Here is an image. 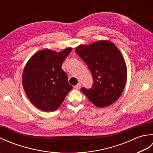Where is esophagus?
Here are the masks:
<instances>
[{"mask_svg":"<svg viewBox=\"0 0 153 153\" xmlns=\"http://www.w3.org/2000/svg\"><path fill=\"white\" fill-rule=\"evenodd\" d=\"M81 86H82V85H81V83H78L76 85L74 86V88L76 89H79L81 88Z\"/></svg>","mask_w":153,"mask_h":153,"instance_id":"1","label":"esophagus"}]
</instances>
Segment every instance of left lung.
Instances as JSON below:
<instances>
[{
  "label": "left lung",
  "mask_w": 153,
  "mask_h": 153,
  "mask_svg": "<svg viewBox=\"0 0 153 153\" xmlns=\"http://www.w3.org/2000/svg\"><path fill=\"white\" fill-rule=\"evenodd\" d=\"M75 51L91 72L93 87L81 89L99 108L111 105L121 96L127 81V67L121 52L111 41L102 40L80 45Z\"/></svg>",
  "instance_id": "1"
}]
</instances>
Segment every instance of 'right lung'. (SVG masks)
I'll return each instance as SVG.
<instances>
[{
	"mask_svg": "<svg viewBox=\"0 0 153 153\" xmlns=\"http://www.w3.org/2000/svg\"><path fill=\"white\" fill-rule=\"evenodd\" d=\"M72 48L60 52L45 48L37 52L25 64L22 85L29 100L44 112L57 110L72 89L62 64Z\"/></svg>",
	"mask_w": 153,
	"mask_h": 153,
	"instance_id": "right-lung-1",
	"label": "right lung"
}]
</instances>
